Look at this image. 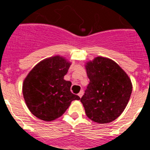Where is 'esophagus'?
I'll return each mask as SVG.
<instances>
[{
    "label": "esophagus",
    "mask_w": 150,
    "mask_h": 150,
    "mask_svg": "<svg viewBox=\"0 0 150 150\" xmlns=\"http://www.w3.org/2000/svg\"><path fill=\"white\" fill-rule=\"evenodd\" d=\"M83 93H84V92H83V90H81V91H79V93L78 94V95H79V98H82V96L83 95Z\"/></svg>",
    "instance_id": "obj_1"
}]
</instances>
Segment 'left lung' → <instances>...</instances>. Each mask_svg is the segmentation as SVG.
Instances as JSON below:
<instances>
[{
    "label": "left lung",
    "mask_w": 150,
    "mask_h": 150,
    "mask_svg": "<svg viewBox=\"0 0 150 150\" xmlns=\"http://www.w3.org/2000/svg\"><path fill=\"white\" fill-rule=\"evenodd\" d=\"M86 69L90 82L80 99L86 114L99 124L114 121L128 103L131 79L118 64L104 57L87 62Z\"/></svg>",
    "instance_id": "left-lung-1"
}]
</instances>
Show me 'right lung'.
Returning <instances> with one entry per match:
<instances>
[{"label": "right lung", "instance_id": "right-lung-1", "mask_svg": "<svg viewBox=\"0 0 150 150\" xmlns=\"http://www.w3.org/2000/svg\"><path fill=\"white\" fill-rule=\"evenodd\" d=\"M70 66L63 57H51L38 63L24 80V99L29 110L40 120L58 119L73 100L80 99L71 91V82L64 79Z\"/></svg>", "mask_w": 150, "mask_h": 150}]
</instances>
